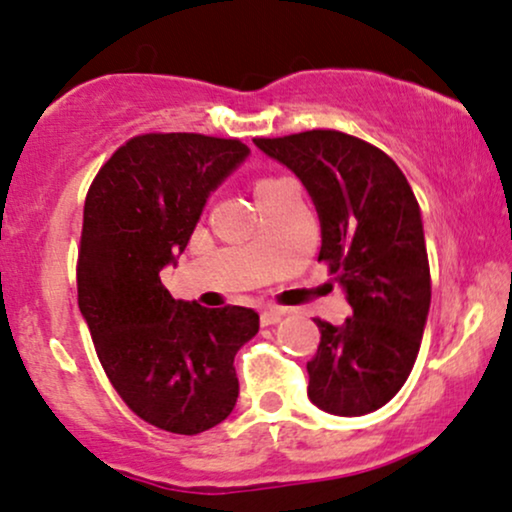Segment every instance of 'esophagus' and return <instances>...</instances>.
<instances>
[{"instance_id":"1","label":"esophagus","mask_w":512,"mask_h":512,"mask_svg":"<svg viewBox=\"0 0 512 512\" xmlns=\"http://www.w3.org/2000/svg\"><path fill=\"white\" fill-rule=\"evenodd\" d=\"M283 309L281 307H267V309H262V314H260V323L262 326H274V323H278L283 319Z\"/></svg>"}]
</instances>
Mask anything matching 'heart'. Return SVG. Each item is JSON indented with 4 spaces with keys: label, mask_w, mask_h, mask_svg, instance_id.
<instances>
[{
    "label": "heart",
    "mask_w": 512,
    "mask_h": 512,
    "mask_svg": "<svg viewBox=\"0 0 512 512\" xmlns=\"http://www.w3.org/2000/svg\"><path fill=\"white\" fill-rule=\"evenodd\" d=\"M278 181H283V179H262V181H257L255 191H260V189H267V186H271V184H278Z\"/></svg>",
    "instance_id": "1"
}]
</instances>
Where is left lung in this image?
<instances>
[{
    "label": "left lung",
    "instance_id": "8db88e82",
    "mask_svg": "<svg viewBox=\"0 0 512 512\" xmlns=\"http://www.w3.org/2000/svg\"><path fill=\"white\" fill-rule=\"evenodd\" d=\"M255 146L286 165L321 222L319 262H328L352 316L321 331L307 361L312 404L333 416L385 406L409 378L430 312L423 219L390 155L335 129H312Z\"/></svg>",
    "mask_w": 512,
    "mask_h": 512
}]
</instances>
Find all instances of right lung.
Masks as SVG:
<instances>
[{"instance_id":"1","label":"right lung","mask_w":512,"mask_h":512,"mask_svg":"<svg viewBox=\"0 0 512 512\" xmlns=\"http://www.w3.org/2000/svg\"><path fill=\"white\" fill-rule=\"evenodd\" d=\"M250 155L238 139L141 134L101 167L84 200L77 304L103 371L155 428L198 435L238 399L236 352L260 331L248 307L174 300V267L208 198Z\"/></svg>"}]
</instances>
